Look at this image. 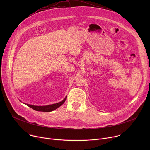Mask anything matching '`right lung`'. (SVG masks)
Instances as JSON below:
<instances>
[{
	"mask_svg": "<svg viewBox=\"0 0 150 150\" xmlns=\"http://www.w3.org/2000/svg\"><path fill=\"white\" fill-rule=\"evenodd\" d=\"M66 99H67V97H65V99H64L63 101H62L61 102H59V103H57L56 104H51V105H44V106L33 105H30L28 104H27V105H28V107H30V108H32L34 110L39 111V112H52V111L56 110V109H57L59 108V107L62 105L64 103V102L65 101Z\"/></svg>",
	"mask_w": 150,
	"mask_h": 150,
	"instance_id": "add662e5",
	"label": "right lung"
}]
</instances>
